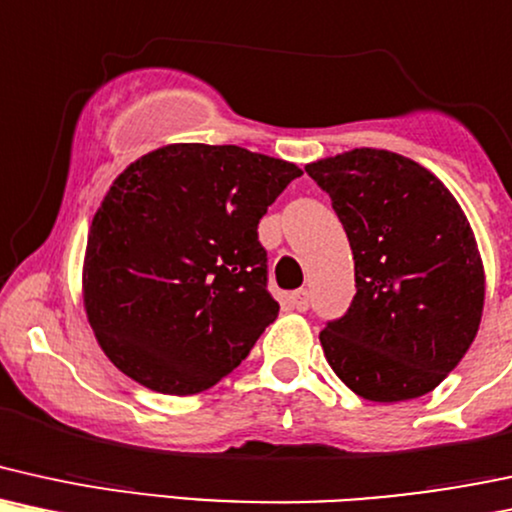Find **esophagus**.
I'll list each match as a JSON object with an SVG mask.
<instances>
[{
    "label": "esophagus",
    "instance_id": "esophagus-1",
    "mask_svg": "<svg viewBox=\"0 0 512 512\" xmlns=\"http://www.w3.org/2000/svg\"><path fill=\"white\" fill-rule=\"evenodd\" d=\"M290 304H292L297 311H306V309H309V292H306V290L292 292V294H290Z\"/></svg>",
    "mask_w": 512,
    "mask_h": 512
}]
</instances>
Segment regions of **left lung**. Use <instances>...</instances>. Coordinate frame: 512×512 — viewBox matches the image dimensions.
I'll list each match as a JSON object with an SVG mask.
<instances>
[{
	"label": "left lung",
	"mask_w": 512,
	"mask_h": 512,
	"mask_svg": "<svg viewBox=\"0 0 512 512\" xmlns=\"http://www.w3.org/2000/svg\"><path fill=\"white\" fill-rule=\"evenodd\" d=\"M354 256V294L321 345L347 388L374 402L431 393L479 330L484 266L470 222L426 167L354 148L311 162Z\"/></svg>",
	"instance_id": "8db88e82"
}]
</instances>
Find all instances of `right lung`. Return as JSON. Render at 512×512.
<instances>
[{"label": "right lung", "instance_id": "obj_1", "mask_svg": "<svg viewBox=\"0 0 512 512\" xmlns=\"http://www.w3.org/2000/svg\"><path fill=\"white\" fill-rule=\"evenodd\" d=\"M302 170L239 146L131 162L90 225L83 304L102 352L155 393L196 395L278 318L258 222Z\"/></svg>", "mask_w": 512, "mask_h": 512}]
</instances>
